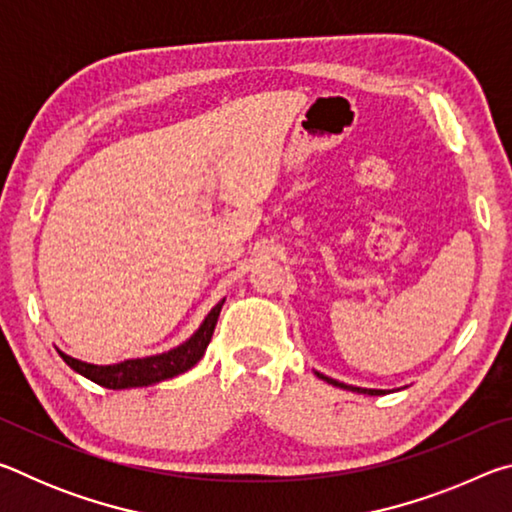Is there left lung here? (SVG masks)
<instances>
[{"label":"left lung","mask_w":512,"mask_h":512,"mask_svg":"<svg viewBox=\"0 0 512 512\" xmlns=\"http://www.w3.org/2000/svg\"><path fill=\"white\" fill-rule=\"evenodd\" d=\"M316 375H318L320 379H325L327 384H334V386H339V388H348V391H357V393H366V395H384V391H375V388H357V386H345V384H341V381H336V379H329V377H325V375H320V372H316Z\"/></svg>","instance_id":"obj_1"}]
</instances>
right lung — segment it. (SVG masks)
Listing matches in <instances>:
<instances>
[{"label": "right lung", "mask_w": 512, "mask_h": 512, "mask_svg": "<svg viewBox=\"0 0 512 512\" xmlns=\"http://www.w3.org/2000/svg\"><path fill=\"white\" fill-rule=\"evenodd\" d=\"M221 307H223V300L210 311V314H207L203 325L198 327V332L187 343H183L176 350L155 354V357L128 359L121 363H112V366H92V363H83L79 359L67 357L63 352H60V357H63V361L69 368L79 372V375L88 377L90 381H94V384H99L103 388H112V391H119V388H133V386H149V384H155V381L183 375V372L194 368L196 363L201 361V357L207 350V343L212 341Z\"/></svg>", "instance_id": "1"}]
</instances>
